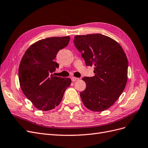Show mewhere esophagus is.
Wrapping results in <instances>:
<instances>
[{
  "label": "esophagus",
  "instance_id": "esophagus-1",
  "mask_svg": "<svg viewBox=\"0 0 148 148\" xmlns=\"http://www.w3.org/2000/svg\"><path fill=\"white\" fill-rule=\"evenodd\" d=\"M79 80V78H77V77H71V80H72L73 82H75V81Z\"/></svg>",
  "mask_w": 148,
  "mask_h": 148
}]
</instances>
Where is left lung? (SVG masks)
I'll return each mask as SVG.
<instances>
[{
    "label": "left lung",
    "instance_id": "obj_1",
    "mask_svg": "<svg viewBox=\"0 0 148 148\" xmlns=\"http://www.w3.org/2000/svg\"><path fill=\"white\" fill-rule=\"evenodd\" d=\"M74 43L86 66H95L93 77L82 79L86 86L80 96L89 110L110 108L123 92L127 80L128 61L123 48L102 34L76 35Z\"/></svg>",
    "mask_w": 148,
    "mask_h": 148
}]
</instances>
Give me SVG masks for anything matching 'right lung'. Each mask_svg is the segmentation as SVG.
I'll use <instances>...</instances> for the list:
<instances>
[{"instance_id":"obj_1","label":"right lung","mask_w":148,"mask_h":148,"mask_svg":"<svg viewBox=\"0 0 148 148\" xmlns=\"http://www.w3.org/2000/svg\"><path fill=\"white\" fill-rule=\"evenodd\" d=\"M70 37H51L33 44L25 51L19 67L21 88L39 110L47 111L58 106L70 86L69 78L55 77L59 67L54 61L60 50L66 47Z\"/></svg>"}]
</instances>
